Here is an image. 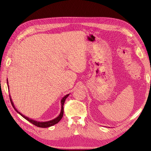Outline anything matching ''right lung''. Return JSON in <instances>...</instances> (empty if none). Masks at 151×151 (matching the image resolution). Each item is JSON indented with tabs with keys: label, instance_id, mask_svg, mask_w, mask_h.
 Instances as JSON below:
<instances>
[{
	"label": "right lung",
	"instance_id": "1",
	"mask_svg": "<svg viewBox=\"0 0 151 151\" xmlns=\"http://www.w3.org/2000/svg\"><path fill=\"white\" fill-rule=\"evenodd\" d=\"M7 86L9 87V84H8V80H7ZM69 96V94H68L67 95H65L64 97H63L62 99H61V111H60V115H59L57 118H54V119L52 120H50V121H47V122H39V121H36V120H34L33 119H31V118H29V117H27L26 116H24V115H22V113H21L19 111H18V110H17V109L15 108V106L14 104V103L12 101V100L11 99V95H9L10 96V100H11V104H12V106H13L14 109H15V110L20 115H21L22 117H23L24 118H25V119L26 120H28V122H29L30 123H33V125H36V127H42V128H47V127H50L51 126H53L54 125L57 124V123H58L59 122H60V120L62 119V118L63 117V104H64V103H65V101L66 98Z\"/></svg>",
	"mask_w": 151,
	"mask_h": 151
}]
</instances>
